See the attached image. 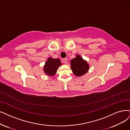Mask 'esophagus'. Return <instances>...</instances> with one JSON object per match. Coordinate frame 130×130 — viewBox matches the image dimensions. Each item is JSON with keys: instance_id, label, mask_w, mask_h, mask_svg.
I'll list each match as a JSON object with an SVG mask.
<instances>
[{"instance_id": "obj_1", "label": "esophagus", "mask_w": 130, "mask_h": 130, "mask_svg": "<svg viewBox=\"0 0 130 130\" xmlns=\"http://www.w3.org/2000/svg\"><path fill=\"white\" fill-rule=\"evenodd\" d=\"M63 62H64V63H67V59L66 58L63 59Z\"/></svg>"}]
</instances>
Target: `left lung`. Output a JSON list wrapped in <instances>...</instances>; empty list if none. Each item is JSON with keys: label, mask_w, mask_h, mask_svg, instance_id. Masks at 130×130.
<instances>
[{"label": "left lung", "mask_w": 130, "mask_h": 130, "mask_svg": "<svg viewBox=\"0 0 130 130\" xmlns=\"http://www.w3.org/2000/svg\"><path fill=\"white\" fill-rule=\"evenodd\" d=\"M71 69L77 76H81L85 74L89 69V66L79 55L71 60Z\"/></svg>", "instance_id": "1"}]
</instances>
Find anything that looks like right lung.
Masks as SVG:
<instances>
[{
	"instance_id": "right-lung-1",
	"label": "right lung",
	"mask_w": 130,
	"mask_h": 130,
	"mask_svg": "<svg viewBox=\"0 0 130 130\" xmlns=\"http://www.w3.org/2000/svg\"><path fill=\"white\" fill-rule=\"evenodd\" d=\"M61 65L60 60L59 59H53L50 58L46 62L44 67L45 73L50 76H54L58 69V67Z\"/></svg>"
}]
</instances>
